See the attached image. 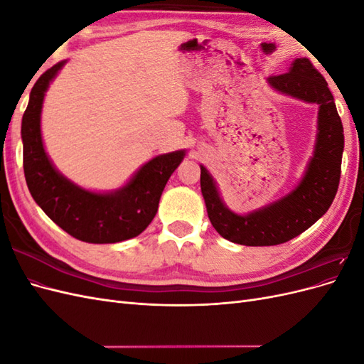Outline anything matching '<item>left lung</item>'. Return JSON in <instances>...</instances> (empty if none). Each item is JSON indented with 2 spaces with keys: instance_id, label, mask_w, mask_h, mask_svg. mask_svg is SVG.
Masks as SVG:
<instances>
[{
  "instance_id": "obj_1",
  "label": "left lung",
  "mask_w": 364,
  "mask_h": 364,
  "mask_svg": "<svg viewBox=\"0 0 364 364\" xmlns=\"http://www.w3.org/2000/svg\"><path fill=\"white\" fill-rule=\"evenodd\" d=\"M267 83L281 94L318 105L317 134L313 156L299 183L281 199L247 214L230 211L211 173L200 165V188L209 220L223 238L243 246L281 245L313 226L334 200L345 147L343 126L334 97L310 60L294 59L289 73L272 75Z\"/></svg>"
}]
</instances>
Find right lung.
<instances>
[{
    "instance_id": "obj_1",
    "label": "right lung",
    "mask_w": 364,
    "mask_h": 364,
    "mask_svg": "<svg viewBox=\"0 0 364 364\" xmlns=\"http://www.w3.org/2000/svg\"><path fill=\"white\" fill-rule=\"evenodd\" d=\"M65 63L60 60L39 77L23 117L21 138L30 194L54 223L77 240L107 245L134 238L155 218L165 185L186 151L155 156L114 191H91L65 178L48 158L41 132L43 97Z\"/></svg>"
}]
</instances>
